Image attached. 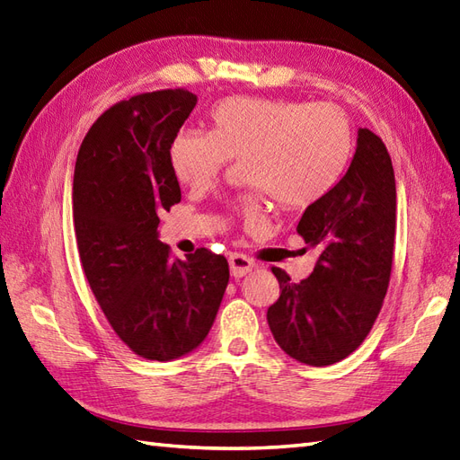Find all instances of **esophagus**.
<instances>
[{
    "instance_id": "obj_1",
    "label": "esophagus",
    "mask_w": 460,
    "mask_h": 460,
    "mask_svg": "<svg viewBox=\"0 0 460 460\" xmlns=\"http://www.w3.org/2000/svg\"><path fill=\"white\" fill-rule=\"evenodd\" d=\"M258 264L252 261V258H249L246 254H231L229 256V268H231V276L233 278H243L249 272H252V270L256 268Z\"/></svg>"
}]
</instances>
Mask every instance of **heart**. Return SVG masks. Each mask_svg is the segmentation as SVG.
<instances>
[{
  "label": "heart",
  "mask_w": 460,
  "mask_h": 460,
  "mask_svg": "<svg viewBox=\"0 0 460 460\" xmlns=\"http://www.w3.org/2000/svg\"><path fill=\"white\" fill-rule=\"evenodd\" d=\"M208 120L209 134L181 132L172 139V171L192 190H206L229 159H243L246 182L261 186L233 204L249 221L262 219L264 192L288 209L316 204L351 161L353 128L334 102L229 97Z\"/></svg>",
  "instance_id": "heart-1"
}]
</instances>
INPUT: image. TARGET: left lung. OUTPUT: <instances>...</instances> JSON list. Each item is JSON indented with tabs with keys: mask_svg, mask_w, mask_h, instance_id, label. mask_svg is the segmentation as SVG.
<instances>
[{
	"mask_svg": "<svg viewBox=\"0 0 460 460\" xmlns=\"http://www.w3.org/2000/svg\"><path fill=\"white\" fill-rule=\"evenodd\" d=\"M297 233L319 258L299 284L272 268L279 299L268 309V326L289 358L323 367L367 338L391 279L396 184L391 155L371 129H358L342 181L305 209Z\"/></svg>",
	"mask_w": 460,
	"mask_h": 460,
	"instance_id": "obj_1",
	"label": "left lung"
}]
</instances>
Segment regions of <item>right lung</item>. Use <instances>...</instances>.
Here are the masks:
<instances>
[{
  "instance_id": "add662e5",
  "label": "right lung",
  "mask_w": 460,
  "mask_h": 460,
  "mask_svg": "<svg viewBox=\"0 0 460 460\" xmlns=\"http://www.w3.org/2000/svg\"><path fill=\"white\" fill-rule=\"evenodd\" d=\"M186 89L141 93L91 126L74 172L81 266L112 331L137 356L182 358L204 342L229 284L226 256L172 261L159 216L181 202L171 144L194 111Z\"/></svg>"
}]
</instances>
